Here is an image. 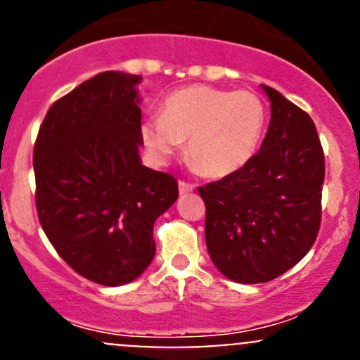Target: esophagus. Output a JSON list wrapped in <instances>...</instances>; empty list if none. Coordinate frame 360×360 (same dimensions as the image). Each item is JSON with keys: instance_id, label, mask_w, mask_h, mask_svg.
Returning <instances> with one entry per match:
<instances>
[{"instance_id": "1", "label": "esophagus", "mask_w": 360, "mask_h": 360, "mask_svg": "<svg viewBox=\"0 0 360 360\" xmlns=\"http://www.w3.org/2000/svg\"><path fill=\"white\" fill-rule=\"evenodd\" d=\"M193 190H195V184L186 183V181H179V193L181 195L191 193V191H193Z\"/></svg>"}]
</instances>
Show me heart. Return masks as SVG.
Listing matches in <instances>:
<instances>
[{
  "label": "heart",
  "instance_id": "obj_1",
  "mask_svg": "<svg viewBox=\"0 0 360 360\" xmlns=\"http://www.w3.org/2000/svg\"><path fill=\"white\" fill-rule=\"evenodd\" d=\"M266 110L256 94L191 85L169 94L160 118L143 123L144 143L158 158L186 144L191 165L209 177L237 172L254 157L263 137Z\"/></svg>",
  "mask_w": 360,
  "mask_h": 360
}]
</instances>
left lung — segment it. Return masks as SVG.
Returning a JSON list of instances; mask_svg holds the SVG:
<instances>
[{"mask_svg":"<svg viewBox=\"0 0 360 360\" xmlns=\"http://www.w3.org/2000/svg\"><path fill=\"white\" fill-rule=\"evenodd\" d=\"M263 90L271 118L259 151L237 172L198 188L210 259L240 284L288 271L321 228L326 165L314 120L271 86Z\"/></svg>","mask_w":360,"mask_h":360,"instance_id":"8db88e82","label":"left lung"}]
</instances>
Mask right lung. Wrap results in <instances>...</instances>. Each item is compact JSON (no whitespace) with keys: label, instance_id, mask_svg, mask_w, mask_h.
Listing matches in <instances>:
<instances>
[{"label":"right lung","instance_id":"right-lung-1","mask_svg":"<svg viewBox=\"0 0 360 360\" xmlns=\"http://www.w3.org/2000/svg\"><path fill=\"white\" fill-rule=\"evenodd\" d=\"M139 82L120 71L83 82L50 106L32 153L50 244L76 274L110 288L150 266L155 221L179 195L172 174L141 163Z\"/></svg>","mask_w":360,"mask_h":360}]
</instances>
